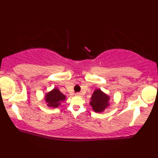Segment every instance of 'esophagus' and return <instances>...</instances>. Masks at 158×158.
<instances>
[{
  "mask_svg": "<svg viewBox=\"0 0 158 158\" xmlns=\"http://www.w3.org/2000/svg\"><path fill=\"white\" fill-rule=\"evenodd\" d=\"M75 96H82V94H81V93H76V94H75Z\"/></svg>",
  "mask_w": 158,
  "mask_h": 158,
  "instance_id": "obj_1",
  "label": "esophagus"
}]
</instances>
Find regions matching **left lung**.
I'll use <instances>...</instances> for the list:
<instances>
[{"label":"left lung","mask_w":158,"mask_h":158,"mask_svg":"<svg viewBox=\"0 0 158 158\" xmlns=\"http://www.w3.org/2000/svg\"><path fill=\"white\" fill-rule=\"evenodd\" d=\"M110 97L101 89H96L90 98V105L96 113H101L109 106Z\"/></svg>","instance_id":"8db88e82"}]
</instances>
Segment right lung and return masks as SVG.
<instances>
[{
    "label": "right lung",
    "instance_id": "add662e5",
    "mask_svg": "<svg viewBox=\"0 0 158 158\" xmlns=\"http://www.w3.org/2000/svg\"><path fill=\"white\" fill-rule=\"evenodd\" d=\"M65 99L66 96L57 88H54L51 91L46 94L44 96V100L46 101L47 106L54 109L60 106L61 103L63 102Z\"/></svg>",
    "mask_w": 158,
    "mask_h": 158
}]
</instances>
